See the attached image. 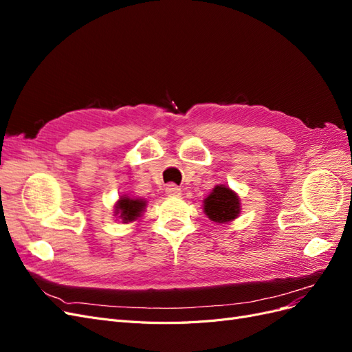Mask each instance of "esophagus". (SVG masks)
<instances>
[{"instance_id": "34e87169", "label": "esophagus", "mask_w": 352, "mask_h": 352, "mask_svg": "<svg viewBox=\"0 0 352 352\" xmlns=\"http://www.w3.org/2000/svg\"><path fill=\"white\" fill-rule=\"evenodd\" d=\"M166 192L168 195H180V188L177 185H175V184H168L166 186Z\"/></svg>"}]
</instances>
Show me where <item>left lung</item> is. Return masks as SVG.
<instances>
[{
  "label": "left lung",
  "mask_w": 352,
  "mask_h": 352,
  "mask_svg": "<svg viewBox=\"0 0 352 352\" xmlns=\"http://www.w3.org/2000/svg\"><path fill=\"white\" fill-rule=\"evenodd\" d=\"M204 212L216 223L235 220L241 212L239 197L225 185H217L204 199Z\"/></svg>",
  "instance_id": "left-lung-1"
}]
</instances>
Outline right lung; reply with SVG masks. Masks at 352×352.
I'll use <instances>...</instances> for the list:
<instances>
[{
    "label": "right lung",
    "instance_id": "right-lung-1",
    "mask_svg": "<svg viewBox=\"0 0 352 352\" xmlns=\"http://www.w3.org/2000/svg\"><path fill=\"white\" fill-rule=\"evenodd\" d=\"M146 201L144 199H133L122 197L116 204V214H119L123 223H129L142 216V211L145 210Z\"/></svg>",
    "mask_w": 352,
    "mask_h": 352
}]
</instances>
